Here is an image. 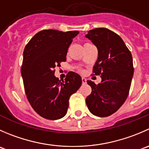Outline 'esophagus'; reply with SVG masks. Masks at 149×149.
<instances>
[{"label":"esophagus","mask_w":149,"mask_h":149,"mask_svg":"<svg viewBox=\"0 0 149 149\" xmlns=\"http://www.w3.org/2000/svg\"><path fill=\"white\" fill-rule=\"evenodd\" d=\"M81 81H82V84H86V79H85V78L82 77Z\"/></svg>","instance_id":"34e87169"}]
</instances>
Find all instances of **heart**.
<instances>
[{
	"label": "heart",
	"instance_id": "obj_1",
	"mask_svg": "<svg viewBox=\"0 0 149 149\" xmlns=\"http://www.w3.org/2000/svg\"><path fill=\"white\" fill-rule=\"evenodd\" d=\"M79 70V72H82V70H81V69H79V70Z\"/></svg>",
	"mask_w": 149,
	"mask_h": 149
}]
</instances>
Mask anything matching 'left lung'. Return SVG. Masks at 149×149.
I'll return each instance as SVG.
<instances>
[{
  "mask_svg": "<svg viewBox=\"0 0 149 149\" xmlns=\"http://www.w3.org/2000/svg\"><path fill=\"white\" fill-rule=\"evenodd\" d=\"M86 37L97 48V60L92 72L102 79L98 84L87 81L92 92L86 97V105L95 116H111L129 94L134 72L132 54L120 36L107 28L89 30Z\"/></svg>",
  "mask_w": 149,
  "mask_h": 149,
  "instance_id": "left-lung-1",
  "label": "left lung"
}]
</instances>
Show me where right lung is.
<instances>
[{
  "mask_svg": "<svg viewBox=\"0 0 149 149\" xmlns=\"http://www.w3.org/2000/svg\"><path fill=\"white\" fill-rule=\"evenodd\" d=\"M79 31L44 30L26 45L21 73L26 96L36 113L49 120L67 113L69 98L82 83L81 78L68 72L64 81L54 76L55 67L66 61L68 49Z\"/></svg>",
  "mask_w": 149,
  "mask_h": 149,
  "instance_id": "obj_1",
  "label": "right lung"
}]
</instances>
